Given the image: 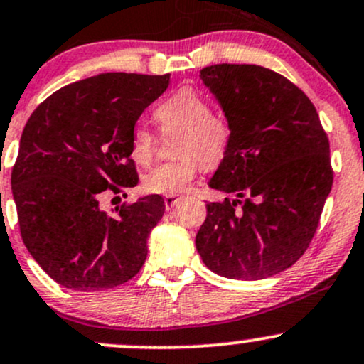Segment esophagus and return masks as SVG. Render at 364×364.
<instances>
[{"label": "esophagus", "instance_id": "34e87169", "mask_svg": "<svg viewBox=\"0 0 364 364\" xmlns=\"http://www.w3.org/2000/svg\"><path fill=\"white\" fill-rule=\"evenodd\" d=\"M179 197H176V195H167V197H164V203H166V209H173V207L178 203Z\"/></svg>", "mask_w": 364, "mask_h": 364}]
</instances>
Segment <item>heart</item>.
I'll return each instance as SVG.
<instances>
[{
    "label": "heart",
    "instance_id": "heart-1",
    "mask_svg": "<svg viewBox=\"0 0 364 364\" xmlns=\"http://www.w3.org/2000/svg\"><path fill=\"white\" fill-rule=\"evenodd\" d=\"M164 129H179L176 139V161L159 164L143 178L150 193L179 195L205 166L223 161L231 141V127L223 115L210 112L207 98L191 87H181L164 100L155 110ZM155 136L149 127L138 124L131 133V155L138 164H150Z\"/></svg>",
    "mask_w": 364,
    "mask_h": 364
}]
</instances>
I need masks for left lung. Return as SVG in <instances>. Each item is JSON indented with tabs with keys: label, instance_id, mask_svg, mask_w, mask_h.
<instances>
[{
	"label": "left lung",
	"instance_id": "left-lung-1",
	"mask_svg": "<svg viewBox=\"0 0 364 364\" xmlns=\"http://www.w3.org/2000/svg\"><path fill=\"white\" fill-rule=\"evenodd\" d=\"M231 141L209 186L235 198L207 203L195 245L203 264L231 279L282 273L306 252L330 195V145L311 100L261 65L200 70Z\"/></svg>",
	"mask_w": 364,
	"mask_h": 364
}]
</instances>
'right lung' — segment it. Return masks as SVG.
<instances>
[{
  "label": "right lung",
  "instance_id": "1",
  "mask_svg": "<svg viewBox=\"0 0 364 364\" xmlns=\"http://www.w3.org/2000/svg\"><path fill=\"white\" fill-rule=\"evenodd\" d=\"M169 86V74L107 72L55 91L23 127L11 191L27 250L62 287L114 289L138 273L161 195L139 197L109 215L107 190L138 185L131 133Z\"/></svg>",
  "mask_w": 364,
  "mask_h": 364
}]
</instances>
